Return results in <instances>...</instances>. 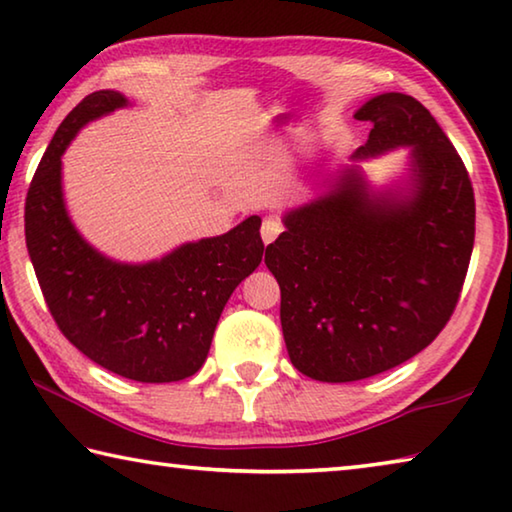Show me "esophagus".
I'll return each mask as SVG.
<instances>
[{"mask_svg":"<svg viewBox=\"0 0 512 512\" xmlns=\"http://www.w3.org/2000/svg\"><path fill=\"white\" fill-rule=\"evenodd\" d=\"M281 231H283V226H281L279 222H276V220H272V217H267V220H263L261 238H263L265 245H270V242H274L276 236H279Z\"/></svg>","mask_w":512,"mask_h":512,"instance_id":"34e87169","label":"esophagus"}]
</instances>
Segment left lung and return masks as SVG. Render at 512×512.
<instances>
[{"mask_svg":"<svg viewBox=\"0 0 512 512\" xmlns=\"http://www.w3.org/2000/svg\"><path fill=\"white\" fill-rule=\"evenodd\" d=\"M372 131L320 195L283 215L265 249L301 374L370 379L429 347L458 304L474 247V190L435 117L383 92L354 113ZM410 146L407 177L372 189L357 163Z\"/></svg>","mask_w":512,"mask_h":512,"instance_id":"left-lung-1","label":"left lung"}]
</instances>
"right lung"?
<instances>
[{"instance_id": "obj_1", "label": "right lung", "mask_w": 512, "mask_h": 512, "mask_svg": "<svg viewBox=\"0 0 512 512\" xmlns=\"http://www.w3.org/2000/svg\"><path fill=\"white\" fill-rule=\"evenodd\" d=\"M127 104L122 92L97 90L61 122L27 192L24 236L65 338L124 379L170 383L204 365L231 292L261 265V217L149 263H120L92 247L67 215L61 156L88 122Z\"/></svg>"}]
</instances>
